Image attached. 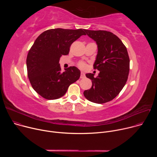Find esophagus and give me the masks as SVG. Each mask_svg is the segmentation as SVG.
I'll return each mask as SVG.
<instances>
[{
    "label": "esophagus",
    "instance_id": "34e87169",
    "mask_svg": "<svg viewBox=\"0 0 157 157\" xmlns=\"http://www.w3.org/2000/svg\"><path fill=\"white\" fill-rule=\"evenodd\" d=\"M80 78H81V79H82V78H85V74H84V73L83 71H81Z\"/></svg>",
    "mask_w": 157,
    "mask_h": 157
}]
</instances>
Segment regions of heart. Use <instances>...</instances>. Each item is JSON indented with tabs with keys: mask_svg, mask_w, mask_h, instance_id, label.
Segmentation results:
<instances>
[{
	"mask_svg": "<svg viewBox=\"0 0 157 157\" xmlns=\"http://www.w3.org/2000/svg\"><path fill=\"white\" fill-rule=\"evenodd\" d=\"M78 66L80 67V68H85L86 67V64H85V63L82 62V61H81L78 63Z\"/></svg>",
	"mask_w": 157,
	"mask_h": 157,
	"instance_id": "1",
	"label": "heart"
}]
</instances>
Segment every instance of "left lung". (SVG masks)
Segmentation results:
<instances>
[{"label":"left lung","mask_w":157,"mask_h":157,"mask_svg":"<svg viewBox=\"0 0 157 157\" xmlns=\"http://www.w3.org/2000/svg\"><path fill=\"white\" fill-rule=\"evenodd\" d=\"M96 42L98 54L94 68L99 71L97 77L87 73L91 87L84 91L89 101L103 104L114 99L125 86L129 73L130 59L126 47L114 33L105 30H84Z\"/></svg>","instance_id":"obj_1"}]
</instances>
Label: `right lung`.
<instances>
[{"instance_id":"1","label":"right lung","mask_w":157,"mask_h":157,"mask_svg":"<svg viewBox=\"0 0 157 157\" xmlns=\"http://www.w3.org/2000/svg\"><path fill=\"white\" fill-rule=\"evenodd\" d=\"M84 29H55L40 34L29 52L27 58L28 77L34 90L48 100L63 96L70 84L80 77V70L70 66L61 72L59 63L62 55H68L71 44Z\"/></svg>"}]
</instances>
